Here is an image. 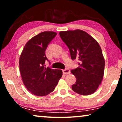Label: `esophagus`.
Segmentation results:
<instances>
[{
  "instance_id": "34e87169",
  "label": "esophagus",
  "mask_w": 122,
  "mask_h": 122,
  "mask_svg": "<svg viewBox=\"0 0 122 122\" xmlns=\"http://www.w3.org/2000/svg\"><path fill=\"white\" fill-rule=\"evenodd\" d=\"M63 74H69V73H71V71H70V70L69 69H66L63 70Z\"/></svg>"
}]
</instances>
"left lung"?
<instances>
[{
  "mask_svg": "<svg viewBox=\"0 0 122 122\" xmlns=\"http://www.w3.org/2000/svg\"><path fill=\"white\" fill-rule=\"evenodd\" d=\"M59 35L69 48L71 59L79 61V66L71 71L76 79L71 89L82 96L93 94L104 76L105 61L99 44L94 38L80 29L61 31Z\"/></svg>",
  "mask_w": 122,
  "mask_h": 122,
  "instance_id": "left-lung-1",
  "label": "left lung"
}]
</instances>
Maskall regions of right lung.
Instances as JSON below:
<instances>
[{"mask_svg": "<svg viewBox=\"0 0 122 122\" xmlns=\"http://www.w3.org/2000/svg\"><path fill=\"white\" fill-rule=\"evenodd\" d=\"M56 35L43 31L27 41L19 58V70L26 89L36 96H46L54 91L62 76V71L46 68V50Z\"/></svg>", "mask_w": 122, "mask_h": 122, "instance_id": "add662e5", "label": "right lung"}]
</instances>
